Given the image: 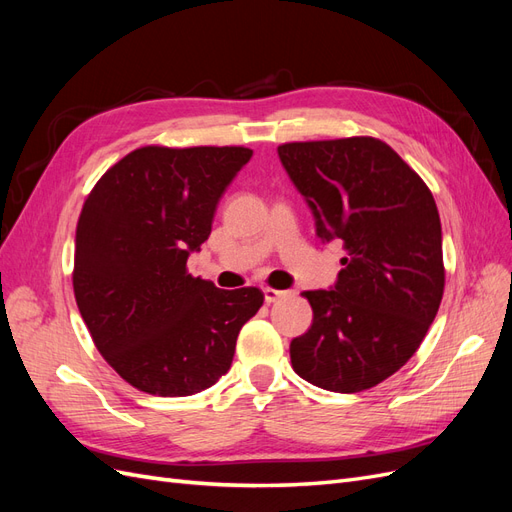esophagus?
<instances>
[{
  "label": "esophagus",
  "instance_id": "1",
  "mask_svg": "<svg viewBox=\"0 0 512 512\" xmlns=\"http://www.w3.org/2000/svg\"><path fill=\"white\" fill-rule=\"evenodd\" d=\"M262 292H265V301L267 303H275L277 299H282V297H286V290H275V288H265V290H262Z\"/></svg>",
  "mask_w": 512,
  "mask_h": 512
}]
</instances>
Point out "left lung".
Segmentation results:
<instances>
[{"label": "left lung", "mask_w": 512, "mask_h": 512, "mask_svg": "<svg viewBox=\"0 0 512 512\" xmlns=\"http://www.w3.org/2000/svg\"><path fill=\"white\" fill-rule=\"evenodd\" d=\"M277 153L314 213L316 235L346 250L333 288L303 292L314 320L290 342L292 369L324 391L371 389L408 363L438 314L436 200L378 138L284 143Z\"/></svg>", "instance_id": "8db88e82"}]
</instances>
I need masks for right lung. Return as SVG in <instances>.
<instances>
[{"mask_svg": "<svg viewBox=\"0 0 512 512\" xmlns=\"http://www.w3.org/2000/svg\"><path fill=\"white\" fill-rule=\"evenodd\" d=\"M250 158L247 147L147 145L108 168L85 198L76 305L104 361L138 391L185 397L209 389L265 301L254 286L220 290L185 269Z\"/></svg>", "mask_w": 512, "mask_h": 512, "instance_id": "add662e5", "label": "right lung"}]
</instances>
